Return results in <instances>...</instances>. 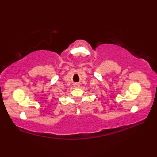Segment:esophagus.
Returning <instances> with one entry per match:
<instances>
[{"mask_svg": "<svg viewBox=\"0 0 157 157\" xmlns=\"http://www.w3.org/2000/svg\"><path fill=\"white\" fill-rule=\"evenodd\" d=\"M75 86H78V84H75Z\"/></svg>", "mask_w": 157, "mask_h": 157, "instance_id": "1", "label": "esophagus"}]
</instances>
